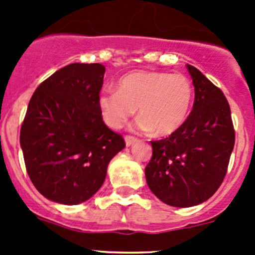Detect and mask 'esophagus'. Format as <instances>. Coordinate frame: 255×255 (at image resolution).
Masks as SVG:
<instances>
[{
	"instance_id": "34e87169",
	"label": "esophagus",
	"mask_w": 255,
	"mask_h": 255,
	"mask_svg": "<svg viewBox=\"0 0 255 255\" xmlns=\"http://www.w3.org/2000/svg\"><path fill=\"white\" fill-rule=\"evenodd\" d=\"M125 140H126V145L129 146V145H132V144L134 143L135 140H137V138L133 137V135H126Z\"/></svg>"
}]
</instances>
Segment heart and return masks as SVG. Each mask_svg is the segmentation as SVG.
Returning <instances> with one entry per match:
<instances>
[{
    "label": "heart",
    "instance_id": "1",
    "mask_svg": "<svg viewBox=\"0 0 255 255\" xmlns=\"http://www.w3.org/2000/svg\"><path fill=\"white\" fill-rule=\"evenodd\" d=\"M192 97L194 86L184 74L135 71L120 79L117 91L104 90L97 104L109 127H123L138 107V127L165 137L184 125Z\"/></svg>",
    "mask_w": 255,
    "mask_h": 255
}]
</instances>
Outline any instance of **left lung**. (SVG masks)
I'll list each match as a JSON object with an SVG mask.
<instances>
[{"instance_id":"1","label":"left lung","mask_w":255,"mask_h":255,"mask_svg":"<svg viewBox=\"0 0 255 255\" xmlns=\"http://www.w3.org/2000/svg\"><path fill=\"white\" fill-rule=\"evenodd\" d=\"M195 86L192 111L175 133L151 140L145 166L149 189L174 207H191L210 199L227 174L236 133L230 104L220 87L187 65Z\"/></svg>"}]
</instances>
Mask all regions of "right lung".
Instances as JSON below:
<instances>
[{"label": "right lung", "mask_w": 255, "mask_h": 255, "mask_svg": "<svg viewBox=\"0 0 255 255\" xmlns=\"http://www.w3.org/2000/svg\"><path fill=\"white\" fill-rule=\"evenodd\" d=\"M102 64L74 63L42 82L20 127L25 169L48 200L78 205L94 196L111 159L126 146L100 113Z\"/></svg>", "instance_id": "right-lung-1"}]
</instances>
